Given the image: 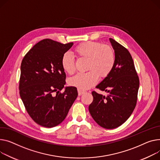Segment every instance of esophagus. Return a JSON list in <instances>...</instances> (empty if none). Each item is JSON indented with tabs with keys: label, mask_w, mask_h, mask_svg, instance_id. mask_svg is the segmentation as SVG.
I'll list each match as a JSON object with an SVG mask.
<instances>
[{
	"label": "esophagus",
	"mask_w": 160,
	"mask_h": 160,
	"mask_svg": "<svg viewBox=\"0 0 160 160\" xmlns=\"http://www.w3.org/2000/svg\"><path fill=\"white\" fill-rule=\"evenodd\" d=\"M85 91H83V90H80V89H78V95L79 96H80V95H82V94H83V93H85Z\"/></svg>",
	"instance_id": "obj_1"
}]
</instances>
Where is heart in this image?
Instances as JSON below:
<instances>
[{
	"label": "heart",
	"mask_w": 160,
	"mask_h": 160,
	"mask_svg": "<svg viewBox=\"0 0 160 160\" xmlns=\"http://www.w3.org/2000/svg\"><path fill=\"white\" fill-rule=\"evenodd\" d=\"M78 58L88 59L86 73H78L69 80V85L80 90H86L97 83L98 77H108L113 69L115 56L113 49L109 46L103 45L98 42L88 41L82 43L74 49ZM62 69L71 74L75 71L74 60L71 54L66 52L61 60Z\"/></svg>",
	"instance_id": "1"
}]
</instances>
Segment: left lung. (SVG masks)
Returning a JSON list of instances; mask_svg holds the SVG:
<instances>
[{"label": "left lung", "mask_w": 160, "mask_h": 160, "mask_svg": "<svg viewBox=\"0 0 160 160\" xmlns=\"http://www.w3.org/2000/svg\"><path fill=\"white\" fill-rule=\"evenodd\" d=\"M109 40L114 51V66L109 75L96 86L109 94L105 97L92 91L93 101L89 111L100 126L112 129L122 125L132 113L140 82L129 51L114 39Z\"/></svg>", "instance_id": "obj_1"}]
</instances>
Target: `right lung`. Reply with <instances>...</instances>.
<instances>
[{"instance_id": "obj_1", "label": "right lung", "mask_w": 160, "mask_h": 160, "mask_svg": "<svg viewBox=\"0 0 160 160\" xmlns=\"http://www.w3.org/2000/svg\"><path fill=\"white\" fill-rule=\"evenodd\" d=\"M72 45L44 39L27 52L21 63L20 98L31 118L42 127L51 128L62 123L78 97L75 87H64L66 75L61 65L63 55ZM63 88L65 91L60 93Z\"/></svg>"}]
</instances>
